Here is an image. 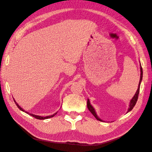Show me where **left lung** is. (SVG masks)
I'll use <instances>...</instances> for the list:
<instances>
[{
  "instance_id": "1",
  "label": "left lung",
  "mask_w": 152,
  "mask_h": 152,
  "mask_svg": "<svg viewBox=\"0 0 152 152\" xmlns=\"http://www.w3.org/2000/svg\"><path fill=\"white\" fill-rule=\"evenodd\" d=\"M140 70H141V76H140V80L139 85H138V88H137V91H136V94H134V96H133V98H132V99L130 101L129 107V108H128V110H127V113H128L129 112L131 111L132 109L133 108H134V107L136 103V102H137V98H138V95H139V93H140V84H141V80H142V67H141V65H140ZM87 108H88V110L91 112V113L93 114V115L95 117V118H96V119H97L98 121H103L102 120H101V119L98 117L97 114H96V112H95L94 108H93V106H92V105L91 104L89 99H87Z\"/></svg>"
}]
</instances>
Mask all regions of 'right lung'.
Returning <instances> with one entry per match:
<instances>
[{
    "instance_id": "add662e5",
    "label": "right lung",
    "mask_w": 152,
    "mask_h": 152,
    "mask_svg": "<svg viewBox=\"0 0 152 152\" xmlns=\"http://www.w3.org/2000/svg\"><path fill=\"white\" fill-rule=\"evenodd\" d=\"M14 101H15V103H16V106L18 107V108H19L20 110H21V111H23V112H25V113H26L27 114H28V115H31V116H32V117H34V118H37V119H39V120H44V119H47V118H51V117H54V115H56L57 114V113H58V112H56V113H54L53 115H49V116H47V117H41V116H39V115H34V114H32V113H28V112H26V111H25V110L23 109V108H21L20 106H19V104H18L16 102V101L14 99Z\"/></svg>"
}]
</instances>
